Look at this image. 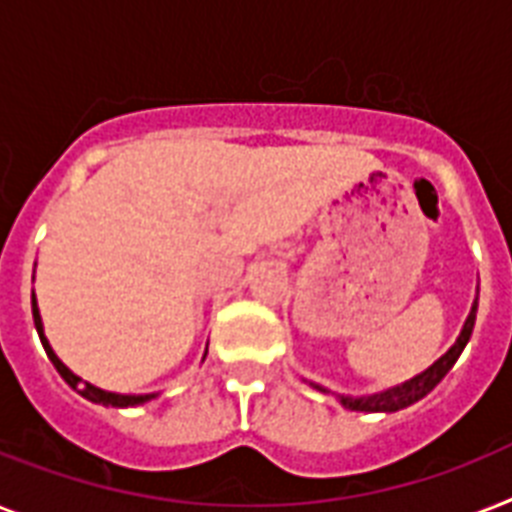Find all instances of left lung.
Instances as JSON below:
<instances>
[{
    "mask_svg": "<svg viewBox=\"0 0 512 512\" xmlns=\"http://www.w3.org/2000/svg\"><path fill=\"white\" fill-rule=\"evenodd\" d=\"M476 310H479V302H473L471 315H468V321H465L463 331H460L458 342L452 344V350L447 352V355L439 357L429 371H423L421 376L410 378V381H405L402 386H394V389H386V392L381 394H373V397H360V400L342 397V405L350 407V410H360V413H394V410H402V407L423 400V397H426V394H429L431 389H434V386L439 384L447 373H450L452 365L458 363L460 352L465 350V344H468V339H471L473 323H476ZM313 386L315 389H321V392H326L323 386L318 384Z\"/></svg>",
    "mask_w": 512,
    "mask_h": 512,
    "instance_id": "8db88e82",
    "label": "left lung"
}]
</instances>
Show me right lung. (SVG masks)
<instances>
[{"instance_id":"obj_1","label":"right lung","mask_w":512,"mask_h":512,"mask_svg":"<svg viewBox=\"0 0 512 512\" xmlns=\"http://www.w3.org/2000/svg\"><path fill=\"white\" fill-rule=\"evenodd\" d=\"M33 305V323H36V331H39L41 336V344H44V350H47L49 360H52V365L57 368V373H60L65 381H68L73 389H76L81 397H86V400L97 402V405H112V407H131V405H141V402L152 400L155 394H139V397H131V394H112V392H105V389H97V386L91 384H81V378L76 376L73 371H68L65 365H62V360L52 352V347H49L47 336H44V328H41V315H39V307H36V297L31 299Z\"/></svg>"}]
</instances>
